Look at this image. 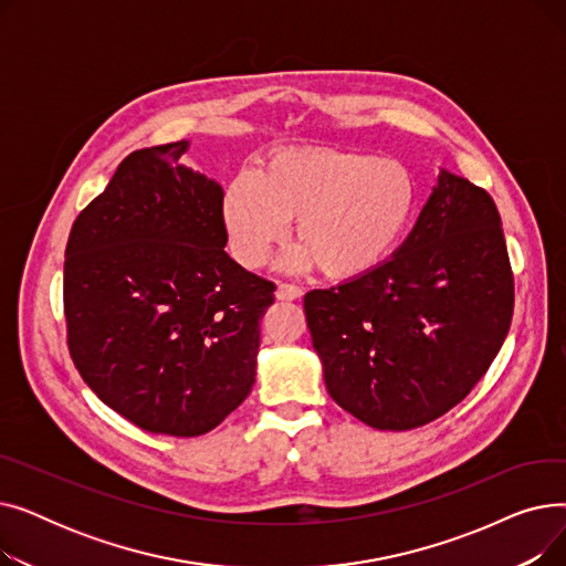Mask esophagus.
I'll list each match as a JSON object with an SVG mask.
<instances>
[{
    "instance_id": "34e87169",
    "label": "esophagus",
    "mask_w": 566,
    "mask_h": 566,
    "mask_svg": "<svg viewBox=\"0 0 566 566\" xmlns=\"http://www.w3.org/2000/svg\"><path fill=\"white\" fill-rule=\"evenodd\" d=\"M275 298L277 301H298V298H303V289L301 286H295V284H277V289H275Z\"/></svg>"
}]
</instances>
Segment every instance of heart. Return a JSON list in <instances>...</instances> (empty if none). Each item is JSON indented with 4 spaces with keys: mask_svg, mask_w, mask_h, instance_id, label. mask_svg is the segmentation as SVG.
<instances>
[{
    "mask_svg": "<svg viewBox=\"0 0 566 566\" xmlns=\"http://www.w3.org/2000/svg\"><path fill=\"white\" fill-rule=\"evenodd\" d=\"M418 201V178L397 158L305 146L268 158L256 176H233L220 218L231 254L245 268L261 265L293 220L301 243L282 254L284 271L303 273L318 263L331 280H355L392 256Z\"/></svg>",
    "mask_w": 566,
    "mask_h": 566,
    "instance_id": "heart-1",
    "label": "heart"
}]
</instances>
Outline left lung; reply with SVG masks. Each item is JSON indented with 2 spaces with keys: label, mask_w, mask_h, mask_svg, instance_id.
I'll use <instances>...</instances> for the list:
<instances>
[{
  "label": "left lung",
  "mask_w": 566,
  "mask_h": 566,
  "mask_svg": "<svg viewBox=\"0 0 566 566\" xmlns=\"http://www.w3.org/2000/svg\"><path fill=\"white\" fill-rule=\"evenodd\" d=\"M512 312L495 201L448 169L388 261L305 295L328 395L380 431L422 427L454 408L491 367Z\"/></svg>",
  "instance_id": "left-lung-1"
}]
</instances>
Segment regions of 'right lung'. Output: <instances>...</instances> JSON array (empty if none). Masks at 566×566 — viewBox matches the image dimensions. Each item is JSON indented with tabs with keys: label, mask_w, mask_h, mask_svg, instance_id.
Returning <instances> with one entry per match:
<instances>
[{
	"label": "right lung",
	"mask_w": 566,
	"mask_h": 566,
	"mask_svg": "<svg viewBox=\"0 0 566 566\" xmlns=\"http://www.w3.org/2000/svg\"><path fill=\"white\" fill-rule=\"evenodd\" d=\"M190 142L133 151L77 216L64 263L71 358L144 431L192 438L252 392L275 286L227 252L222 186Z\"/></svg>",
	"instance_id": "1"
}]
</instances>
